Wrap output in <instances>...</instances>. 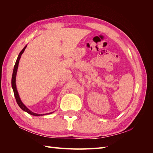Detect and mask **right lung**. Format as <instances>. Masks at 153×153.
<instances>
[{
  "label": "right lung",
  "instance_id": "1",
  "mask_svg": "<svg viewBox=\"0 0 153 153\" xmlns=\"http://www.w3.org/2000/svg\"><path fill=\"white\" fill-rule=\"evenodd\" d=\"M27 46V45L25 46V47L22 49V50L20 52L19 55H18V56L17 59H16V61L15 64V66H14L13 71V75H12V79H11V85H12V88H13V92H14V95H15L16 101V102H17L18 106H20L22 110H23L24 111H25V112H27V113L32 115H34V116H41V115H48V114H52L54 112L48 113V114H36V113L32 112L31 110H30L24 103H23V102H22L20 98L19 94H18V91H17V89H16V73H17V70H18V64H19L20 59L21 58L22 55L23 54V53L24 52L25 49L26 48Z\"/></svg>",
  "mask_w": 153,
  "mask_h": 153
}]
</instances>
